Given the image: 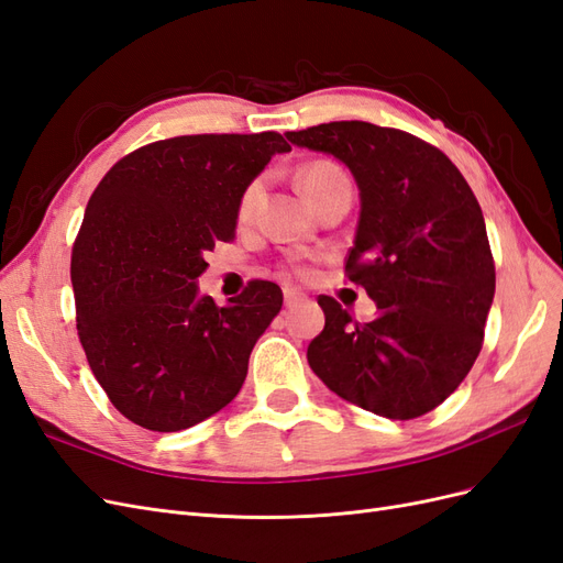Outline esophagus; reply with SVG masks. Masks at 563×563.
<instances>
[{
  "mask_svg": "<svg viewBox=\"0 0 563 563\" xmlns=\"http://www.w3.org/2000/svg\"><path fill=\"white\" fill-rule=\"evenodd\" d=\"M302 300H308V298H305V294L296 291V288H284V305H286V308H294V305H298Z\"/></svg>",
  "mask_w": 563,
  "mask_h": 563,
  "instance_id": "34e87169",
  "label": "esophagus"
}]
</instances>
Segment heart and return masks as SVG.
Segmentation results:
<instances>
[{"label": "heart", "mask_w": 563, "mask_h": 563, "mask_svg": "<svg viewBox=\"0 0 563 563\" xmlns=\"http://www.w3.org/2000/svg\"><path fill=\"white\" fill-rule=\"evenodd\" d=\"M343 176H345L343 168H340L338 164H333L329 159H314V162L305 164L300 168V172H298V183H300L302 195L308 197V201L312 203L314 197L323 190V187H327L333 180H338V178H343ZM258 195H261V180L249 183L246 190L240 197V218H246L253 211L255 199H258ZM298 272H300V275H308V269H302V267Z\"/></svg>", "instance_id": "1"}]
</instances>
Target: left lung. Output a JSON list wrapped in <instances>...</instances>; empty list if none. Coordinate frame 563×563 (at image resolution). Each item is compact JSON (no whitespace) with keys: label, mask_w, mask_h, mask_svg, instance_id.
Segmentation results:
<instances>
[{"label":"left lung","mask_w":563,"mask_h":563,"mask_svg":"<svg viewBox=\"0 0 563 563\" xmlns=\"http://www.w3.org/2000/svg\"><path fill=\"white\" fill-rule=\"evenodd\" d=\"M286 139L352 172L362 211L345 275L378 305L360 323L319 296L327 323L308 347L312 371L376 416L430 413L479 356L496 294L479 201L444 152L399 129L331 122Z\"/></svg>","instance_id":"left-lung-1"}]
</instances>
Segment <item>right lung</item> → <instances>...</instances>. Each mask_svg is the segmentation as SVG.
Returning a JSON list of instances; mask_svg holds the SVG:
<instances>
[{"label": "right lung", "instance_id": "obj_1", "mask_svg": "<svg viewBox=\"0 0 563 563\" xmlns=\"http://www.w3.org/2000/svg\"><path fill=\"white\" fill-rule=\"evenodd\" d=\"M277 131L178 135L133 150L93 190L73 246L77 333L119 413L152 432L207 420L242 389L282 288L249 282L220 308L197 296L207 251L232 242L240 197Z\"/></svg>", "mask_w": 563, "mask_h": 563}]
</instances>
